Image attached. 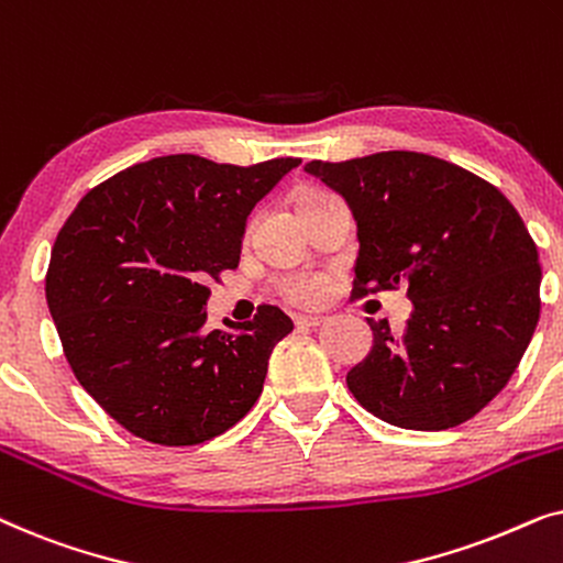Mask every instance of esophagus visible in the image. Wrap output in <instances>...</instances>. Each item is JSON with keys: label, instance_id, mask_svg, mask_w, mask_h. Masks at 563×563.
<instances>
[{"label": "esophagus", "instance_id": "34e87169", "mask_svg": "<svg viewBox=\"0 0 563 563\" xmlns=\"http://www.w3.org/2000/svg\"><path fill=\"white\" fill-rule=\"evenodd\" d=\"M322 322L320 314H295V325L297 328H318Z\"/></svg>", "mask_w": 563, "mask_h": 563}]
</instances>
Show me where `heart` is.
<instances>
[{"mask_svg":"<svg viewBox=\"0 0 563 563\" xmlns=\"http://www.w3.org/2000/svg\"><path fill=\"white\" fill-rule=\"evenodd\" d=\"M314 195H322V191H302L299 199H307V197H314ZM297 199V202H299ZM279 291L284 297L289 299V302L295 305H312L318 302L320 295H322V279L320 276H314L310 272H297V274H287L284 279L279 282Z\"/></svg>","mask_w":563,"mask_h":563,"instance_id":"heart-1","label":"heart"}]
</instances>
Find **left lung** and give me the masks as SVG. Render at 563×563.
I'll return each instance as SVG.
<instances>
[{"label": "left lung", "instance_id": "8db88e82", "mask_svg": "<svg viewBox=\"0 0 563 563\" xmlns=\"http://www.w3.org/2000/svg\"><path fill=\"white\" fill-rule=\"evenodd\" d=\"M358 228L356 295L407 287L402 335L366 318L372 351L345 376L368 412L449 430L510 382L541 312L538 249L507 197L466 168L412 151L310 161Z\"/></svg>", "mask_w": 563, "mask_h": 563}]
</instances>
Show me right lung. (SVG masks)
I'll use <instances>...</instances> for the list:
<instances>
[{
  "instance_id": "1",
  "label": "right lung",
  "mask_w": 563,
  "mask_h": 563,
  "mask_svg": "<svg viewBox=\"0 0 563 563\" xmlns=\"http://www.w3.org/2000/svg\"><path fill=\"white\" fill-rule=\"evenodd\" d=\"M299 164L151 158L91 189L60 228L51 318L76 379L133 435L205 443L258 399L268 356L295 325L261 305L249 322L207 330V282L238 266L251 210Z\"/></svg>"
}]
</instances>
